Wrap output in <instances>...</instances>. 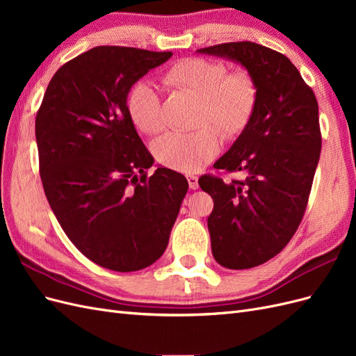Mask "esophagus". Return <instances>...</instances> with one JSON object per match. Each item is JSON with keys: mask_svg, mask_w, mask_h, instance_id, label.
<instances>
[{"mask_svg": "<svg viewBox=\"0 0 356 356\" xmlns=\"http://www.w3.org/2000/svg\"><path fill=\"white\" fill-rule=\"evenodd\" d=\"M187 181L191 190H196L199 187V178L196 175H187Z\"/></svg>", "mask_w": 356, "mask_h": 356, "instance_id": "1", "label": "esophagus"}]
</instances>
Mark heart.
I'll return each mask as SVG.
<instances>
[{
	"mask_svg": "<svg viewBox=\"0 0 356 356\" xmlns=\"http://www.w3.org/2000/svg\"><path fill=\"white\" fill-rule=\"evenodd\" d=\"M169 88L188 92L200 99L195 132H170L153 145L161 165L195 174L218 156L221 138L236 139L251 124L258 105V84L246 70L230 71L221 60L186 58L172 63L161 75ZM127 108L135 126L147 135L165 127L163 104L148 83H136L129 92ZM211 126L209 127V124Z\"/></svg>",
	"mask_w": 356,
	"mask_h": 356,
	"instance_id": "1",
	"label": "heart"
}]
</instances>
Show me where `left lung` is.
Wrapping results in <instances>:
<instances>
[{"mask_svg": "<svg viewBox=\"0 0 356 356\" xmlns=\"http://www.w3.org/2000/svg\"><path fill=\"white\" fill-rule=\"evenodd\" d=\"M199 51L242 63L258 84L251 124L213 165L245 172L246 178H199L200 188L213 199L208 217L212 255L222 267L242 270L281 252L303 220L321 156L318 101L298 70L276 50L238 41Z\"/></svg>", "mask_w": 356, "mask_h": 356, "instance_id": "obj_1", "label": "left lung"}]
</instances>
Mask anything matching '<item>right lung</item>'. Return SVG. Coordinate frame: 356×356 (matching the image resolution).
<instances>
[{"mask_svg":"<svg viewBox=\"0 0 356 356\" xmlns=\"http://www.w3.org/2000/svg\"><path fill=\"white\" fill-rule=\"evenodd\" d=\"M172 51L99 46L53 75L35 117L40 177L50 208L77 250L114 272L165 252L188 190L153 156L127 108L132 86Z\"/></svg>","mask_w":356,"mask_h":356,"instance_id":"add662e5","label":"right lung"}]
</instances>
